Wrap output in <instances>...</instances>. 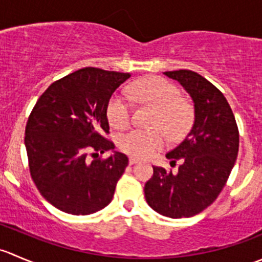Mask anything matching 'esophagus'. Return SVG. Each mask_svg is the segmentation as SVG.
Here are the masks:
<instances>
[{
    "label": "esophagus",
    "instance_id": "34e87169",
    "mask_svg": "<svg viewBox=\"0 0 262 262\" xmlns=\"http://www.w3.org/2000/svg\"><path fill=\"white\" fill-rule=\"evenodd\" d=\"M139 160L138 158H134V157H129V165H136V163H138Z\"/></svg>",
    "mask_w": 262,
    "mask_h": 262
}]
</instances>
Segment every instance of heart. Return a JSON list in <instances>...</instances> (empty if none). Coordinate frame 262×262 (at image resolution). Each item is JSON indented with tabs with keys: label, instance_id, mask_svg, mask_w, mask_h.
<instances>
[{
	"label": "heart",
	"instance_id": "obj_1",
	"mask_svg": "<svg viewBox=\"0 0 262 262\" xmlns=\"http://www.w3.org/2000/svg\"><path fill=\"white\" fill-rule=\"evenodd\" d=\"M129 92L139 102L155 107L150 126L157 129H132L120 134L118 147L126 155L137 158L150 157L165 146V136L161 130L170 139H179L189 129L192 118L191 109L182 101L180 90L171 82L157 76H149L132 83ZM106 115L110 125L118 129L125 128L132 119L128 100L121 94H115L109 100Z\"/></svg>",
	"mask_w": 262,
	"mask_h": 262
}]
</instances>
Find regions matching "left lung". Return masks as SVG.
I'll use <instances>...</instances> for the list:
<instances>
[{
  "label": "left lung",
  "instance_id": "left-lung-1",
  "mask_svg": "<svg viewBox=\"0 0 262 262\" xmlns=\"http://www.w3.org/2000/svg\"><path fill=\"white\" fill-rule=\"evenodd\" d=\"M163 75L190 95L194 123L184 141L166 155L171 163L181 161L178 173L153 166L144 196L162 215L189 218L209 207L228 180L238 155V128L224 95L199 73L179 70Z\"/></svg>",
  "mask_w": 262,
  "mask_h": 262
}]
</instances>
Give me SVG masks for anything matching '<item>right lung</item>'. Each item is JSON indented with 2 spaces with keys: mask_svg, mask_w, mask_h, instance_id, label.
Returning a JSON list of instances; mask_svg holds the SVG:
<instances>
[{
  "mask_svg": "<svg viewBox=\"0 0 262 262\" xmlns=\"http://www.w3.org/2000/svg\"><path fill=\"white\" fill-rule=\"evenodd\" d=\"M130 73L86 67L55 81L39 97L25 129L31 178L53 207L87 215L106 207L128 157L101 136L109 132L106 109L115 90ZM112 149L106 160L89 161Z\"/></svg>",
  "mask_w": 262,
  "mask_h": 262,
  "instance_id": "add662e5",
  "label": "right lung"
}]
</instances>
